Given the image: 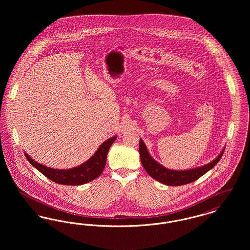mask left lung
<instances>
[{"label": "left lung", "instance_id": "obj_1", "mask_svg": "<svg viewBox=\"0 0 250 250\" xmlns=\"http://www.w3.org/2000/svg\"><path fill=\"white\" fill-rule=\"evenodd\" d=\"M224 151H225V148L214 160L204 166L185 169V170H175V169L167 168L161 164H159L158 162H156L149 154L145 143H143L142 139H140V155H141V161L143 167L152 178L155 179L159 183H162L166 186H171V187L187 185L198 180L204 173L209 171L217 164V162L220 160L221 156L223 155Z\"/></svg>", "mask_w": 250, "mask_h": 250}]
</instances>
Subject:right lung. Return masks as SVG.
Wrapping results in <instances>:
<instances>
[{"mask_svg": "<svg viewBox=\"0 0 250 250\" xmlns=\"http://www.w3.org/2000/svg\"><path fill=\"white\" fill-rule=\"evenodd\" d=\"M117 136L111 137L102 143L99 148L96 150L86 162L80 166L75 167L68 169H58L52 168L50 167L42 165L35 161L30 155L24 153L27 160L38 169L42 174L51 181L66 186H80L88 182H91L95 178L99 177L106 166L107 155L111 144L114 143Z\"/></svg>", "mask_w": 250, "mask_h": 250, "instance_id": "1", "label": "right lung"}]
</instances>
